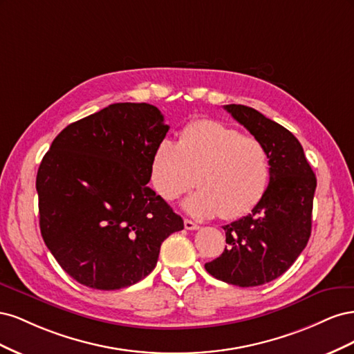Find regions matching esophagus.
<instances>
[{
  "mask_svg": "<svg viewBox=\"0 0 354 354\" xmlns=\"http://www.w3.org/2000/svg\"><path fill=\"white\" fill-rule=\"evenodd\" d=\"M185 229L186 230H196V229H199V224H196L195 221H192V220H185Z\"/></svg>",
  "mask_w": 354,
  "mask_h": 354,
  "instance_id": "34e87169",
  "label": "esophagus"
}]
</instances>
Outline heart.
<instances>
[{
	"instance_id": "heart-1",
	"label": "heart",
	"mask_w": 354,
	"mask_h": 354,
	"mask_svg": "<svg viewBox=\"0 0 354 354\" xmlns=\"http://www.w3.org/2000/svg\"><path fill=\"white\" fill-rule=\"evenodd\" d=\"M269 178V155L259 138L212 120L189 124L177 145L162 140L151 160L153 189L168 202L195 181L199 189L186 199L185 209L196 218L242 217L261 201Z\"/></svg>"
}]
</instances>
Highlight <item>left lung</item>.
Here are the masks:
<instances>
[{
    "mask_svg": "<svg viewBox=\"0 0 354 354\" xmlns=\"http://www.w3.org/2000/svg\"><path fill=\"white\" fill-rule=\"evenodd\" d=\"M224 109L264 145L270 181L248 216L223 227L227 246L205 269L230 285L259 286L283 274L306 248L316 176L301 143L285 127L243 104H226Z\"/></svg>",
    "mask_w": 354,
    "mask_h": 354,
    "instance_id": "1",
    "label": "left lung"
}]
</instances>
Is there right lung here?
Instances as JSON below:
<instances>
[{"instance_id": "obj_1", "label": "right lung", "mask_w": 354, "mask_h": 354, "mask_svg": "<svg viewBox=\"0 0 354 354\" xmlns=\"http://www.w3.org/2000/svg\"><path fill=\"white\" fill-rule=\"evenodd\" d=\"M149 103H113L69 124L37 174L39 229L72 279L102 291L151 273L160 243L185 224L147 186L168 133Z\"/></svg>"}]
</instances>
